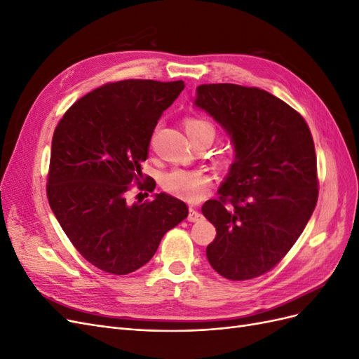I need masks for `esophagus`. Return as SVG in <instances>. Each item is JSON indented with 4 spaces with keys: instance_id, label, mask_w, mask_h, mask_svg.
<instances>
[{
    "instance_id": "obj_1",
    "label": "esophagus",
    "mask_w": 359,
    "mask_h": 359,
    "mask_svg": "<svg viewBox=\"0 0 359 359\" xmlns=\"http://www.w3.org/2000/svg\"><path fill=\"white\" fill-rule=\"evenodd\" d=\"M202 217V214L199 212V211H196L194 208H190V211H189V222H198L199 219Z\"/></svg>"
}]
</instances>
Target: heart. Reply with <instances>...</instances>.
<instances>
[{"label":"heart","mask_w":359,"mask_h":359,"mask_svg":"<svg viewBox=\"0 0 359 359\" xmlns=\"http://www.w3.org/2000/svg\"><path fill=\"white\" fill-rule=\"evenodd\" d=\"M186 130L190 137L203 135L215 136V127L211 121L201 116L186 119ZM161 186L168 193L187 202H198L211 186V177L202 170L172 169L161 177Z\"/></svg>","instance_id":"1"}]
</instances>
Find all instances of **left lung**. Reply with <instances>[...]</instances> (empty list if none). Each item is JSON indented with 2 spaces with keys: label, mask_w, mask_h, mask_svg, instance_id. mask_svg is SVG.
<instances>
[{
  "label": "left lung",
  "mask_w": 359,
  "mask_h": 359,
  "mask_svg": "<svg viewBox=\"0 0 359 359\" xmlns=\"http://www.w3.org/2000/svg\"><path fill=\"white\" fill-rule=\"evenodd\" d=\"M194 104L226 130L235 147L219 199L202 206L217 231L206 257L227 280L259 277L287 255L316 208L310 128L287 103L255 86L199 85Z\"/></svg>",
  "instance_id": "8db88e82"
}]
</instances>
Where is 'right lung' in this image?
Instances as JSON below:
<instances>
[{
  "label": "right lung",
  "instance_id": "obj_1",
  "mask_svg": "<svg viewBox=\"0 0 359 359\" xmlns=\"http://www.w3.org/2000/svg\"><path fill=\"white\" fill-rule=\"evenodd\" d=\"M184 86L151 79L104 83L72 104L53 132L50 210L76 250L104 273L126 276L144 266L163 235L189 215L187 205L166 193L127 202L132 184L145 196L156 189L140 163L163 111Z\"/></svg>",
  "mask_w": 359,
  "mask_h": 359
}]
</instances>
